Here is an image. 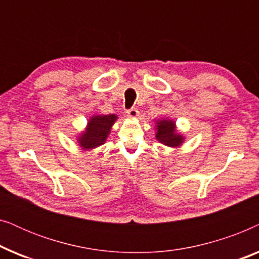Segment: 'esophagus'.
<instances>
[{
	"instance_id": "esophagus-1",
	"label": "esophagus",
	"mask_w": 259,
	"mask_h": 259,
	"mask_svg": "<svg viewBox=\"0 0 259 259\" xmlns=\"http://www.w3.org/2000/svg\"><path fill=\"white\" fill-rule=\"evenodd\" d=\"M127 116H128V118H131V119H137L138 116H139V111H138V109H136V108H131V109H128V111H127Z\"/></svg>"
}]
</instances>
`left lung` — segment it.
<instances>
[{"label": "left lung", "mask_w": 259, "mask_h": 259, "mask_svg": "<svg viewBox=\"0 0 259 259\" xmlns=\"http://www.w3.org/2000/svg\"><path fill=\"white\" fill-rule=\"evenodd\" d=\"M155 139L165 146L178 148L185 141V136L178 132L176 121L173 119H154Z\"/></svg>", "instance_id": "8db88e82"}]
</instances>
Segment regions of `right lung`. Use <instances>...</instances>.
I'll return each mask as SVG.
<instances>
[{
  "mask_svg": "<svg viewBox=\"0 0 259 259\" xmlns=\"http://www.w3.org/2000/svg\"><path fill=\"white\" fill-rule=\"evenodd\" d=\"M118 115L116 114H93L88 119L87 126L76 137V143L83 151H92L107 141L111 130Z\"/></svg>",
  "mask_w": 259,
  "mask_h": 259,
  "instance_id": "right-lung-1",
  "label": "right lung"
}]
</instances>
